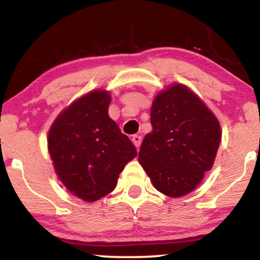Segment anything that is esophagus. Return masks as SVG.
<instances>
[{
  "instance_id": "esophagus-1",
  "label": "esophagus",
  "mask_w": 260,
  "mask_h": 260,
  "mask_svg": "<svg viewBox=\"0 0 260 260\" xmlns=\"http://www.w3.org/2000/svg\"><path fill=\"white\" fill-rule=\"evenodd\" d=\"M132 141H133L134 146H136L137 149H139V146H140V144H141V137L138 136V134H136V136L132 137Z\"/></svg>"
}]
</instances>
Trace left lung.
<instances>
[{"label": "left lung", "instance_id": "left-lung-1", "mask_svg": "<svg viewBox=\"0 0 260 260\" xmlns=\"http://www.w3.org/2000/svg\"><path fill=\"white\" fill-rule=\"evenodd\" d=\"M151 126L139 163L154 188L173 198L192 192L215 162L222 137L218 120L188 87L174 84L154 98Z\"/></svg>", "mask_w": 260, "mask_h": 260}]
</instances>
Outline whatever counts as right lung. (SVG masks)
<instances>
[{
	"mask_svg": "<svg viewBox=\"0 0 260 260\" xmlns=\"http://www.w3.org/2000/svg\"><path fill=\"white\" fill-rule=\"evenodd\" d=\"M109 92L94 90L64 109L49 131L48 149L58 179L85 202L103 198L137 156L127 136L108 115Z\"/></svg>",
	"mask_w": 260,
	"mask_h": 260,
	"instance_id": "add662e5",
	"label": "right lung"
}]
</instances>
